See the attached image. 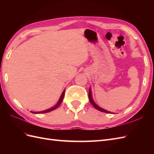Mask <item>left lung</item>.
I'll use <instances>...</instances> for the list:
<instances>
[{
	"mask_svg": "<svg viewBox=\"0 0 154 154\" xmlns=\"http://www.w3.org/2000/svg\"><path fill=\"white\" fill-rule=\"evenodd\" d=\"M89 100H90V102H91V104H92V105L96 109H97V110H100V111H101V112H106V113H111L112 114V112H109V111H107V110H106L105 109H102V108L101 107H100L99 106H98L97 104L94 102V100H93V97H92V93H91V88H89Z\"/></svg>",
	"mask_w": 154,
	"mask_h": 154,
	"instance_id": "1",
	"label": "left lung"
}]
</instances>
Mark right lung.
Masks as SVG:
<instances>
[{
	"label": "right lung",
	"mask_w": 154,
	"mask_h": 154,
	"mask_svg": "<svg viewBox=\"0 0 154 154\" xmlns=\"http://www.w3.org/2000/svg\"><path fill=\"white\" fill-rule=\"evenodd\" d=\"M65 90L63 91V93H62V94H61V97H60V99H59V100H58V102L57 103V104H55V106H54L53 107H51V108H50V109H47V110H43V111H40V112H32V111H30L31 112H32V113H34V114H40V113H46V112H51V111H52V110H55V109H56L61 104V103H62V101H63V98H64V94H65Z\"/></svg>",
	"instance_id": "right-lung-1"
}]
</instances>
